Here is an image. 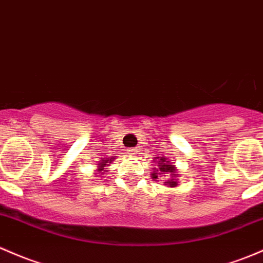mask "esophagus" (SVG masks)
I'll list each match as a JSON object with an SVG mask.
<instances>
[{"label":"esophagus","instance_id":"obj_1","mask_svg":"<svg viewBox=\"0 0 263 263\" xmlns=\"http://www.w3.org/2000/svg\"><path fill=\"white\" fill-rule=\"evenodd\" d=\"M127 154L131 155V156H135V155H137V150L135 147H129L127 148Z\"/></svg>","mask_w":263,"mask_h":263}]
</instances>
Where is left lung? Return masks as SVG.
I'll list each match as a JSON object with an SVG mask.
<instances>
[{
  "instance_id": "obj_1",
  "label": "left lung",
  "mask_w": 263,
  "mask_h": 263,
  "mask_svg": "<svg viewBox=\"0 0 263 263\" xmlns=\"http://www.w3.org/2000/svg\"><path fill=\"white\" fill-rule=\"evenodd\" d=\"M161 162H160V171H161V173H168V174H171V178H175L176 175H178V174H175V167L173 166V165L170 164V162H166V160L164 159V157H161ZM157 171V170H156ZM156 171H155V173H153V179H157V173ZM165 184H167V185H170V186H176V185H178V182H176V180L175 179H170V180H167V182H165Z\"/></svg>"
}]
</instances>
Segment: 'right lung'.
<instances>
[{"instance_id":"1","label":"right lung","mask_w":263,"mask_h":263,"mask_svg":"<svg viewBox=\"0 0 263 263\" xmlns=\"http://www.w3.org/2000/svg\"><path fill=\"white\" fill-rule=\"evenodd\" d=\"M110 161H112V159H110V160H109V159H108V160H103V159H102V161L99 162V167H98L99 173H104L103 167L107 166V165H109L108 162H110Z\"/></svg>"}]
</instances>
